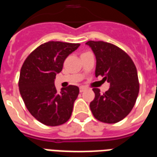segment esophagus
I'll use <instances>...</instances> for the list:
<instances>
[{
    "instance_id": "esophagus-1",
    "label": "esophagus",
    "mask_w": 157,
    "mask_h": 157,
    "mask_svg": "<svg viewBox=\"0 0 157 157\" xmlns=\"http://www.w3.org/2000/svg\"><path fill=\"white\" fill-rule=\"evenodd\" d=\"M86 89V88L85 86H81V87H80V92H83Z\"/></svg>"
}]
</instances>
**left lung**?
I'll return each instance as SVG.
<instances>
[{
	"label": "left lung",
	"instance_id": "8db88e82",
	"mask_svg": "<svg viewBox=\"0 0 157 157\" xmlns=\"http://www.w3.org/2000/svg\"><path fill=\"white\" fill-rule=\"evenodd\" d=\"M97 59L95 75L103 76L109 89L100 93L93 88L95 98L90 103L92 114L99 121L115 124L128 115L140 91L138 74L132 59L118 46L103 41H87Z\"/></svg>",
	"mask_w": 157,
	"mask_h": 157
}]
</instances>
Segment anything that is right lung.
Wrapping results in <instances>:
<instances>
[{"label":"right lung","instance_id":"add662e5","mask_svg":"<svg viewBox=\"0 0 157 157\" xmlns=\"http://www.w3.org/2000/svg\"><path fill=\"white\" fill-rule=\"evenodd\" d=\"M80 44L48 41L39 45L22 64L18 86L26 108L34 118L48 126H59L69 120L79 94L70 85L57 92L55 79L65 59Z\"/></svg>","mask_w":157,"mask_h":157}]
</instances>
